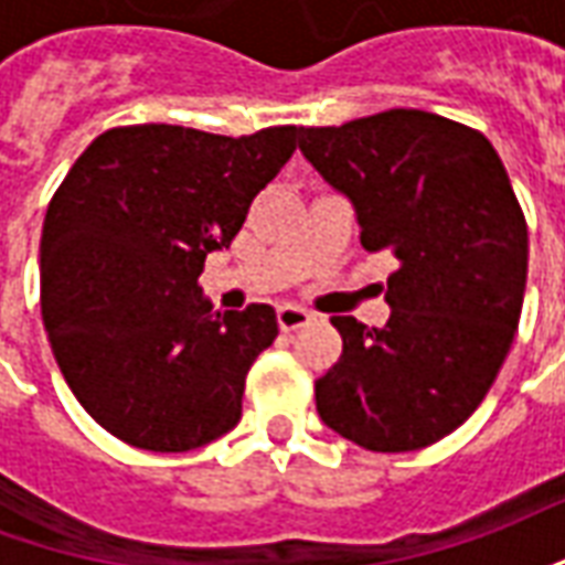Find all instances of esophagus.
I'll return each mask as SVG.
<instances>
[{
    "mask_svg": "<svg viewBox=\"0 0 565 565\" xmlns=\"http://www.w3.org/2000/svg\"><path fill=\"white\" fill-rule=\"evenodd\" d=\"M308 320H311V315H308L306 308H299V306L278 308V327H281L284 332H296L299 327H306Z\"/></svg>",
    "mask_w": 565,
    "mask_h": 565,
    "instance_id": "obj_1",
    "label": "esophagus"
}]
</instances>
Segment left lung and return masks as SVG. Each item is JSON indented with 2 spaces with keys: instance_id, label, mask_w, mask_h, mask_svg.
Here are the masks:
<instances>
[{
  "instance_id": "left-lung-1",
  "label": "left lung",
  "mask_w": 565,
  "mask_h": 565,
  "mask_svg": "<svg viewBox=\"0 0 565 565\" xmlns=\"http://www.w3.org/2000/svg\"><path fill=\"white\" fill-rule=\"evenodd\" d=\"M299 150L351 202L363 247L399 259L384 327L332 318L344 348L315 381L320 420L379 454L426 448L481 405L521 320L530 242L505 166L417 108L299 129Z\"/></svg>"
}]
</instances>
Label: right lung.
I'll list each match as a JSON object with an SVG mask.
<instances>
[{"label": "right lung", "mask_w": 565, "mask_h": 565, "mask_svg": "<svg viewBox=\"0 0 565 565\" xmlns=\"http://www.w3.org/2000/svg\"><path fill=\"white\" fill-rule=\"evenodd\" d=\"M296 136L108 129L51 199L44 330L75 399L120 441L181 454L242 420L247 369L275 342L278 318L271 306L214 311L199 275L294 157Z\"/></svg>", "instance_id": "add662e5"}]
</instances>
